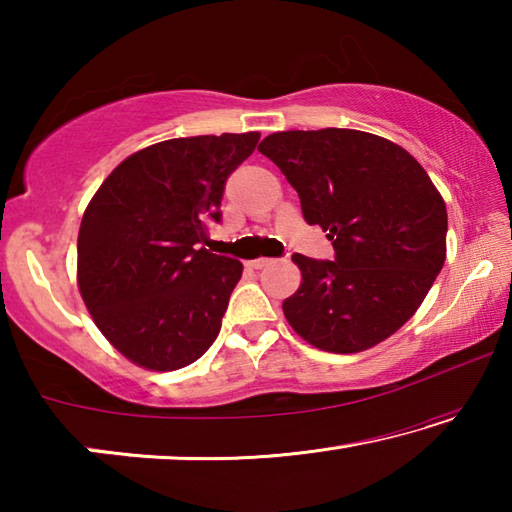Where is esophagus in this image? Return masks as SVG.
<instances>
[{
  "label": "esophagus",
  "instance_id": "34e87169",
  "mask_svg": "<svg viewBox=\"0 0 512 512\" xmlns=\"http://www.w3.org/2000/svg\"><path fill=\"white\" fill-rule=\"evenodd\" d=\"M268 264H273V259H268V257H257V259H250V262H248V266H250V268H264V266H268Z\"/></svg>",
  "mask_w": 512,
  "mask_h": 512
}]
</instances>
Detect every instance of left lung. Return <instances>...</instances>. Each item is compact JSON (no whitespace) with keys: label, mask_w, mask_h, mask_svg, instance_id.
<instances>
[{"label":"left lung","mask_w":512,"mask_h":512,"mask_svg":"<svg viewBox=\"0 0 512 512\" xmlns=\"http://www.w3.org/2000/svg\"><path fill=\"white\" fill-rule=\"evenodd\" d=\"M257 151L275 162L320 225L334 262L293 255L298 291L282 302L293 332L318 350L354 354L386 341L427 298L447 255V207L429 173L386 137L282 131Z\"/></svg>","instance_id":"8db88e82"}]
</instances>
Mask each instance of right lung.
Here are the masks:
<instances>
[{"mask_svg": "<svg viewBox=\"0 0 512 512\" xmlns=\"http://www.w3.org/2000/svg\"><path fill=\"white\" fill-rule=\"evenodd\" d=\"M259 133L178 137L128 155L79 228L76 282L94 325L135 366L169 372L201 359L244 266L214 255L225 180Z\"/></svg>", "mask_w": 512, "mask_h": 512, "instance_id": "right-lung-1", "label": "right lung"}]
</instances>
